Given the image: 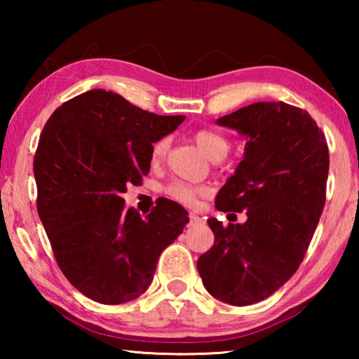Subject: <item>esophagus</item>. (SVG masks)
<instances>
[{"mask_svg":"<svg viewBox=\"0 0 359 359\" xmlns=\"http://www.w3.org/2000/svg\"><path fill=\"white\" fill-rule=\"evenodd\" d=\"M203 223V218L201 217H198V215H190V226H196V224H201Z\"/></svg>","mask_w":359,"mask_h":359,"instance_id":"esophagus-1","label":"esophagus"}]
</instances>
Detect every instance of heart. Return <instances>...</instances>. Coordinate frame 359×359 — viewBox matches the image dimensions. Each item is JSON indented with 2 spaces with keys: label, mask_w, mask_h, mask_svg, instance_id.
<instances>
[{
  "label": "heart",
  "mask_w": 359,
  "mask_h": 359,
  "mask_svg": "<svg viewBox=\"0 0 359 359\" xmlns=\"http://www.w3.org/2000/svg\"><path fill=\"white\" fill-rule=\"evenodd\" d=\"M194 142L198 144V147L201 149L205 155H208L210 160H217V158H223L228 154L229 150V142L228 139L224 137L222 133H218L215 130H198L193 135ZM168 151V139L163 137L160 141H156L151 147V163H158L165 158ZM165 191L168 196H171L175 201H179L185 205H194L198 201L199 196L208 193V188L205 187H198V185H191L187 184V182H180V180H174L171 184L166 185Z\"/></svg>",
  "instance_id": "b5f03b06"
}]
</instances>
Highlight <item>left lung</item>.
<instances>
[{
  "label": "left lung",
  "instance_id": "8db88e82",
  "mask_svg": "<svg viewBox=\"0 0 359 359\" xmlns=\"http://www.w3.org/2000/svg\"><path fill=\"white\" fill-rule=\"evenodd\" d=\"M248 137L244 160L215 198L222 212L247 222L208 223L212 248L198 259L209 293L250 306L290 280L302 263L326 201L330 151L307 111L287 102H255L217 120Z\"/></svg>",
  "mask_w": 359,
  "mask_h": 359
}]
</instances>
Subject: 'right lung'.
<instances>
[{
    "label": "right lung",
    "mask_w": 359,
    "mask_h": 359,
    "mask_svg": "<svg viewBox=\"0 0 359 359\" xmlns=\"http://www.w3.org/2000/svg\"><path fill=\"white\" fill-rule=\"evenodd\" d=\"M184 120L106 90L74 96L47 120L33 161L36 205L58 267L90 299L121 304L145 293L161 252L190 222L171 199L142 218L121 198L147 175L151 144Z\"/></svg>",
    "instance_id": "obj_1"
}]
</instances>
